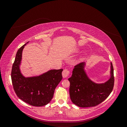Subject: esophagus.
<instances>
[{"mask_svg":"<svg viewBox=\"0 0 127 127\" xmlns=\"http://www.w3.org/2000/svg\"><path fill=\"white\" fill-rule=\"evenodd\" d=\"M70 74V71H69L67 69H64L62 72V75L63 77L64 78H67V77Z\"/></svg>","mask_w":127,"mask_h":127,"instance_id":"obj_1","label":"esophagus"}]
</instances>
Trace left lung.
<instances>
[{"instance_id": "left-lung-1", "label": "left lung", "mask_w": 127, "mask_h": 127, "mask_svg": "<svg viewBox=\"0 0 127 127\" xmlns=\"http://www.w3.org/2000/svg\"><path fill=\"white\" fill-rule=\"evenodd\" d=\"M86 63H81L74 67L70 82L69 94L72 102L79 107L96 106L109 96L114 86L113 67L110 66V77L103 83H96L88 77L85 70Z\"/></svg>"}]
</instances>
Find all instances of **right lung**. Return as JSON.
<instances>
[{
    "mask_svg": "<svg viewBox=\"0 0 127 127\" xmlns=\"http://www.w3.org/2000/svg\"><path fill=\"white\" fill-rule=\"evenodd\" d=\"M26 44L17 52L11 70V81L15 93L22 101L32 106H42L51 101L56 87L63 79V69H51L36 76H24L20 65L23 50Z\"/></svg>",
    "mask_w": 127,
    "mask_h": 127,
    "instance_id": "obj_1",
    "label": "right lung"
}]
</instances>
